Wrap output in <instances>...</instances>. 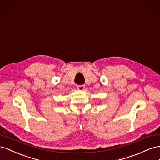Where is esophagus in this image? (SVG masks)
<instances>
[{"label": "esophagus", "instance_id": "esophagus-1", "mask_svg": "<svg viewBox=\"0 0 160 160\" xmlns=\"http://www.w3.org/2000/svg\"><path fill=\"white\" fill-rule=\"evenodd\" d=\"M77 89L80 91H83L85 89V85H81L77 86Z\"/></svg>", "mask_w": 160, "mask_h": 160}]
</instances>
